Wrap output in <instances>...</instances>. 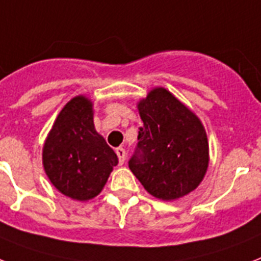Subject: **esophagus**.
Returning a JSON list of instances; mask_svg holds the SVG:
<instances>
[{"label": "esophagus", "mask_w": 261, "mask_h": 261, "mask_svg": "<svg viewBox=\"0 0 261 261\" xmlns=\"http://www.w3.org/2000/svg\"><path fill=\"white\" fill-rule=\"evenodd\" d=\"M116 155H118V158H119V164L123 165L124 164V160H126V150L123 149V147H118V149L115 150Z\"/></svg>", "instance_id": "esophagus-1"}]
</instances>
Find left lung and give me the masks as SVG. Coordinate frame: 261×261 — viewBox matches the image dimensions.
<instances>
[{"label":"left lung","mask_w":261,"mask_h":261,"mask_svg":"<svg viewBox=\"0 0 261 261\" xmlns=\"http://www.w3.org/2000/svg\"><path fill=\"white\" fill-rule=\"evenodd\" d=\"M143 122L128 167L151 196L170 201L194 190L209 164L200 119L165 88L138 105Z\"/></svg>","instance_id":"1"}]
</instances>
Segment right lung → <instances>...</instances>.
Here are the masks:
<instances>
[{"instance_id":"obj_1","label":"right lung","mask_w":261,"mask_h":261,"mask_svg":"<svg viewBox=\"0 0 261 261\" xmlns=\"http://www.w3.org/2000/svg\"><path fill=\"white\" fill-rule=\"evenodd\" d=\"M42 164L55 188L73 200L101 192L118 156L95 130L87 97H73L61 110L42 149Z\"/></svg>"}]
</instances>
